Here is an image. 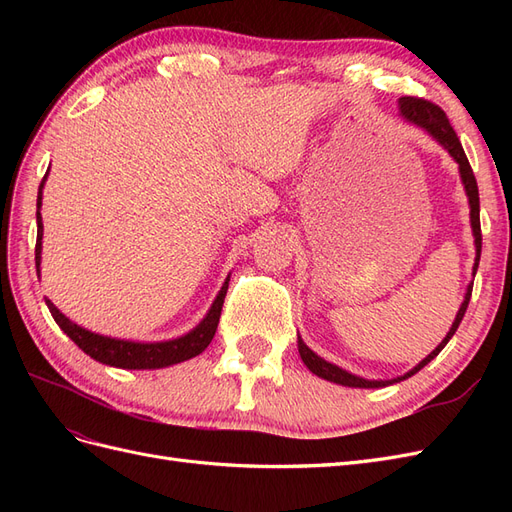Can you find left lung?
I'll return each mask as SVG.
<instances>
[{"label":"left lung","mask_w":512,"mask_h":512,"mask_svg":"<svg viewBox=\"0 0 512 512\" xmlns=\"http://www.w3.org/2000/svg\"><path fill=\"white\" fill-rule=\"evenodd\" d=\"M399 115L404 117L408 123H412V126L421 128L423 132H427L433 141H436L438 145H442L448 156H451L457 164H459V177H461V183H463V190H466L468 194V203H470V226H472V235H474V247H476V258H474V267H472V275H476V269H478V260H480V247H483V235H480V203H478V185H476V177L472 173V166L466 158V151H463L459 138L451 126V121H448L446 113L442 111L440 106H436L429 100H421V98H412V96H404L399 98ZM472 284H468V290H466V297H463V303L459 307V312L451 324V329H448L446 337L442 339V342L436 346V350H431L425 359L418 363L416 367H412L410 371H406L404 376H397V378H391V380H367V378H361V376H354L350 374V371L337 367L329 361H324L322 356H318L312 348H307L305 342L301 339H297V346H299V354L303 363L307 365V369L312 371V374H316L318 378L322 380H329V382H335V384H342V386H352V389H382V386H391L395 382H401L406 380L410 376H414L416 371H421L427 363H431L436 356L442 352V348L451 342V337L455 335V331L459 329V324L463 320V314H466L468 309V303H470V297H472Z\"/></svg>","instance_id":"left-lung-1"}]
</instances>
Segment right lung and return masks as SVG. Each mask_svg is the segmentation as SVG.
Wrapping results in <instances>:
<instances>
[{
	"label": "right lung",
	"mask_w": 512,
	"mask_h": 512,
	"mask_svg": "<svg viewBox=\"0 0 512 512\" xmlns=\"http://www.w3.org/2000/svg\"><path fill=\"white\" fill-rule=\"evenodd\" d=\"M46 177H49V173L44 175V179L40 183L38 203H36V207H38L36 209V222H38L36 271H38V277H40L42 232H44L40 207H42V188H44ZM228 282H230V275L222 284L218 297H215V301L211 303L207 316L200 320L192 331H188L181 337H175V339H166V342H132V339H119V337L94 333L89 329H83L81 324H76L68 316L61 314L49 299H44V301H46V307H49L51 316L59 324V329L64 331L85 354H89L91 359H96L98 363H104V365L119 367V369H162V367H170V365L188 361V359H192V356H198L211 344L215 331H218V322H220Z\"/></svg>",
	"instance_id": "right-lung-1"
}]
</instances>
